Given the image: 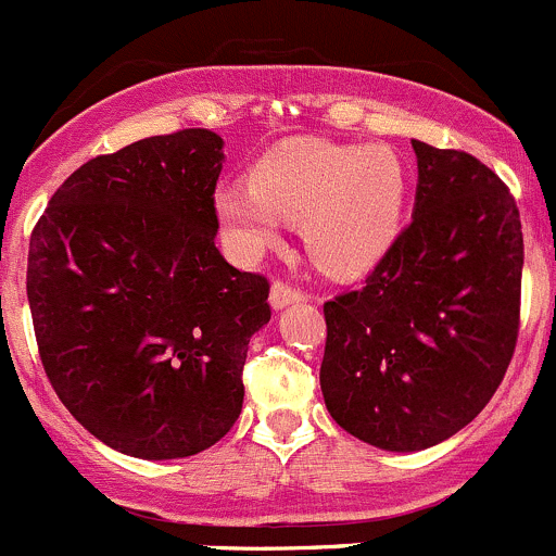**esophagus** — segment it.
Here are the masks:
<instances>
[{"label":"esophagus","mask_w":556,"mask_h":556,"mask_svg":"<svg viewBox=\"0 0 556 556\" xmlns=\"http://www.w3.org/2000/svg\"><path fill=\"white\" fill-rule=\"evenodd\" d=\"M305 300V291L300 289V286H291L286 283V280H273L270 286V305L273 307H286L291 305V302H300Z\"/></svg>","instance_id":"34e87169"}]
</instances>
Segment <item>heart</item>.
Returning a JSON list of instances; mask_svg holds the SVG:
<instances>
[{
  "label": "heart",
  "instance_id": "obj_1",
  "mask_svg": "<svg viewBox=\"0 0 556 556\" xmlns=\"http://www.w3.org/2000/svg\"><path fill=\"white\" fill-rule=\"evenodd\" d=\"M405 167L387 146H340L300 137L278 146L249 180L216 189V213L235 249H270L280 224H300L305 249L334 273L376 262L394 240L405 202Z\"/></svg>",
  "mask_w": 556,
  "mask_h": 556
}]
</instances>
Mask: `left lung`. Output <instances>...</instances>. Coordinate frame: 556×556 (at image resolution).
<instances>
[{
	"mask_svg": "<svg viewBox=\"0 0 556 556\" xmlns=\"http://www.w3.org/2000/svg\"><path fill=\"white\" fill-rule=\"evenodd\" d=\"M414 218L359 289L324 302L329 416L387 452H421L470 425L519 338V207L476 156L414 140Z\"/></svg>",
	"mask_w": 556,
	"mask_h": 556,
	"instance_id": "8db88e82",
	"label": "left lung"
}]
</instances>
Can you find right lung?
<instances>
[{
    "mask_svg": "<svg viewBox=\"0 0 556 556\" xmlns=\"http://www.w3.org/2000/svg\"><path fill=\"white\" fill-rule=\"evenodd\" d=\"M224 140L180 129L89 159L29 240L37 349L64 408L110 448L178 459L243 408L251 334L270 283L216 249Z\"/></svg>",
    "mask_w": 556,
    "mask_h": 556,
    "instance_id": "1",
    "label": "right lung"
}]
</instances>
